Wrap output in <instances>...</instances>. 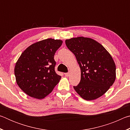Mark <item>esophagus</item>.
Listing matches in <instances>:
<instances>
[{
    "instance_id": "esophagus-1",
    "label": "esophagus",
    "mask_w": 130,
    "mask_h": 130,
    "mask_svg": "<svg viewBox=\"0 0 130 130\" xmlns=\"http://www.w3.org/2000/svg\"><path fill=\"white\" fill-rule=\"evenodd\" d=\"M64 74L66 77H69L70 75V73H64Z\"/></svg>"
}]
</instances>
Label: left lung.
I'll return each mask as SVG.
<instances>
[{"instance_id":"obj_1","label":"left lung","mask_w":130,"mask_h":130,"mask_svg":"<svg viewBox=\"0 0 130 130\" xmlns=\"http://www.w3.org/2000/svg\"><path fill=\"white\" fill-rule=\"evenodd\" d=\"M65 43L76 56L81 69V80L73 88L86 100L103 95L115 82L116 66L112 57L98 42L79 37L66 39Z\"/></svg>"}]
</instances>
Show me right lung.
<instances>
[{
	"instance_id": "right-lung-1",
	"label": "right lung",
	"mask_w": 130,
	"mask_h": 130,
	"mask_svg": "<svg viewBox=\"0 0 130 130\" xmlns=\"http://www.w3.org/2000/svg\"><path fill=\"white\" fill-rule=\"evenodd\" d=\"M62 43L48 38L28 46L21 55L14 68L17 83L30 97L42 99L51 93L61 77L55 72L54 56Z\"/></svg>"
}]
</instances>
